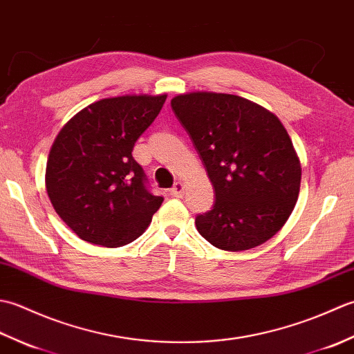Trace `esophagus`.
I'll return each instance as SVG.
<instances>
[{
    "instance_id": "1",
    "label": "esophagus",
    "mask_w": 354,
    "mask_h": 354,
    "mask_svg": "<svg viewBox=\"0 0 354 354\" xmlns=\"http://www.w3.org/2000/svg\"><path fill=\"white\" fill-rule=\"evenodd\" d=\"M170 194L175 198H181L184 194V184L181 181L173 184V187L170 189Z\"/></svg>"
}]
</instances>
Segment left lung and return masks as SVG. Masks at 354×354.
Segmentation results:
<instances>
[{
  "instance_id": "8db88e82",
  "label": "left lung",
  "mask_w": 354,
  "mask_h": 354,
  "mask_svg": "<svg viewBox=\"0 0 354 354\" xmlns=\"http://www.w3.org/2000/svg\"><path fill=\"white\" fill-rule=\"evenodd\" d=\"M171 109L216 194L213 208L196 216L201 236L225 251L251 250L275 236L301 184V165L280 120L232 94H181Z\"/></svg>"
}]
</instances>
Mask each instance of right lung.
Instances as JSON below:
<instances>
[{
	"label": "right lung",
	"mask_w": 354,
	"mask_h": 354,
	"mask_svg": "<svg viewBox=\"0 0 354 354\" xmlns=\"http://www.w3.org/2000/svg\"><path fill=\"white\" fill-rule=\"evenodd\" d=\"M167 95H122L89 104L53 142L45 187L61 219L89 243L117 248L149 227L162 198L133 160L140 135Z\"/></svg>",
	"instance_id": "add662e5"
}]
</instances>
